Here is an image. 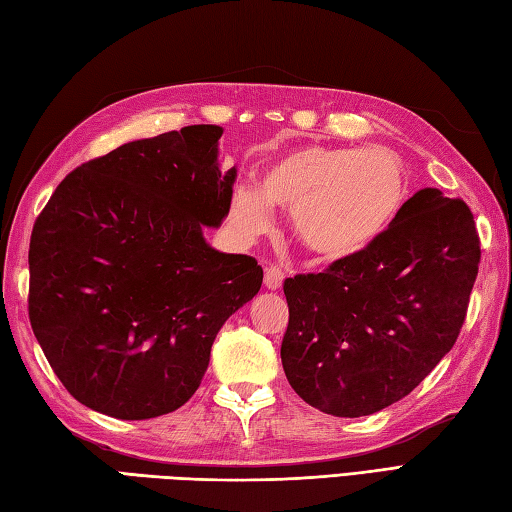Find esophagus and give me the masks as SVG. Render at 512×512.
Returning a JSON list of instances; mask_svg holds the SVG:
<instances>
[{"instance_id":"obj_1","label":"esophagus","mask_w":512,"mask_h":512,"mask_svg":"<svg viewBox=\"0 0 512 512\" xmlns=\"http://www.w3.org/2000/svg\"><path fill=\"white\" fill-rule=\"evenodd\" d=\"M264 284L268 290H279L284 284V273L279 266H268L264 275Z\"/></svg>"}]
</instances>
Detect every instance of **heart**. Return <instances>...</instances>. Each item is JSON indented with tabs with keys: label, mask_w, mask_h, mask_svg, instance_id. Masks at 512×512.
I'll list each match as a JSON object with an SVG mask.
<instances>
[{
	"label": "heart",
	"mask_w": 512,
	"mask_h": 512,
	"mask_svg": "<svg viewBox=\"0 0 512 512\" xmlns=\"http://www.w3.org/2000/svg\"><path fill=\"white\" fill-rule=\"evenodd\" d=\"M406 193V168L393 150L299 146L273 159L257 186L235 190L230 217L239 233L255 237L270 224L268 206L286 208L310 253L337 262L373 246Z\"/></svg>",
	"instance_id": "heart-1"
}]
</instances>
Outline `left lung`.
Segmentation results:
<instances>
[{"mask_svg": "<svg viewBox=\"0 0 512 512\" xmlns=\"http://www.w3.org/2000/svg\"><path fill=\"white\" fill-rule=\"evenodd\" d=\"M479 257L462 199L417 190L373 246L284 282L288 384L335 417L404 399L457 342Z\"/></svg>", "mask_w": 512, "mask_h": 512, "instance_id": "left-lung-1", "label": "left lung"}]
</instances>
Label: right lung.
<instances>
[{
  "mask_svg": "<svg viewBox=\"0 0 512 512\" xmlns=\"http://www.w3.org/2000/svg\"><path fill=\"white\" fill-rule=\"evenodd\" d=\"M219 126L128 142L66 175L30 235L28 317L50 368L84 406L150 419L202 384L219 328L262 288L255 257L204 239L237 168Z\"/></svg>",
  "mask_w": 512,
  "mask_h": 512,
  "instance_id": "add662e5",
  "label": "right lung"
}]
</instances>
